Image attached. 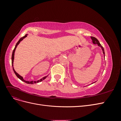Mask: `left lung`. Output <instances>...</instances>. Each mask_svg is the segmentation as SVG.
I'll return each mask as SVG.
<instances>
[{
	"mask_svg": "<svg viewBox=\"0 0 121 121\" xmlns=\"http://www.w3.org/2000/svg\"><path fill=\"white\" fill-rule=\"evenodd\" d=\"M91 40H92V42H93V43L94 44H97L98 46H99V47H100V48H101L102 51V52H103L104 55V57H105V52H104V47L101 46V45L100 44L99 42L98 41V40L96 38H95V37H91ZM95 82H94L92 83L91 84H90V85H91V84H93V83H95Z\"/></svg>",
	"mask_w": 121,
	"mask_h": 121,
	"instance_id": "1",
	"label": "left lung"
}]
</instances>
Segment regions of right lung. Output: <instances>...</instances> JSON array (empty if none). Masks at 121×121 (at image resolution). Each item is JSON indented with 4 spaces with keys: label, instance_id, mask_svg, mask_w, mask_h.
<instances>
[{
    "label": "right lung",
    "instance_id": "obj_1",
    "mask_svg": "<svg viewBox=\"0 0 121 121\" xmlns=\"http://www.w3.org/2000/svg\"><path fill=\"white\" fill-rule=\"evenodd\" d=\"M27 35H28V34H26L25 36H24V37L21 38L20 39V40H19V41H18V42L17 43L16 45V46H15V47H14V49H13V53H12V64L13 69V72H14V74H16V75L17 76V77L18 78H19V79L21 80V81H23V82H25V83H27V84H34L38 83H39V82H41L42 81H43V80H44L45 79H46L47 77L48 76V75H47V76H44V77H42L41 79H39V80H37V81H26V80H25L24 79V78H23V77L22 76H21V75H20L19 74H18V73H17L16 72V71L15 70H14V68H13V61H14V52H15L16 49V48H17V45L19 44L22 41V40H23L25 38H26V37H27Z\"/></svg>",
    "mask_w": 121,
    "mask_h": 121
}]
</instances>
